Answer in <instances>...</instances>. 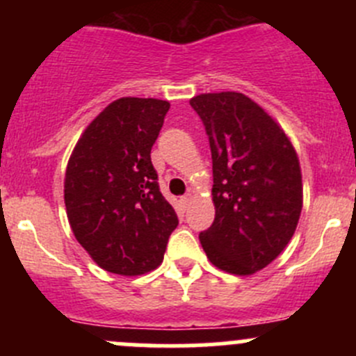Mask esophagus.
<instances>
[{"label":"esophagus","mask_w":356,"mask_h":356,"mask_svg":"<svg viewBox=\"0 0 356 356\" xmlns=\"http://www.w3.org/2000/svg\"><path fill=\"white\" fill-rule=\"evenodd\" d=\"M191 200H193V195L191 193H188V195H184L181 198V204H182V208H188L189 207V203H191Z\"/></svg>","instance_id":"1"}]
</instances>
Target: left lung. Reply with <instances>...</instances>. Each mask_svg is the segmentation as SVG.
<instances>
[{
	"mask_svg": "<svg viewBox=\"0 0 356 356\" xmlns=\"http://www.w3.org/2000/svg\"><path fill=\"white\" fill-rule=\"evenodd\" d=\"M213 163L215 220L200 234L220 270L251 275L288 246L303 207L296 152L281 125L241 92L191 98Z\"/></svg>",
	"mask_w": 356,
	"mask_h": 356,
	"instance_id": "left-lung-1",
	"label": "left lung"
}]
</instances>
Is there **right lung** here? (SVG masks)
Returning <instances> with one entry per match:
<instances>
[{"instance_id": "obj_1", "label": "right lung", "mask_w": 356, "mask_h": 356, "mask_svg": "<svg viewBox=\"0 0 356 356\" xmlns=\"http://www.w3.org/2000/svg\"><path fill=\"white\" fill-rule=\"evenodd\" d=\"M168 108L163 99H115L86 127L68 160L63 193L72 232L111 274L156 268L179 224L152 163Z\"/></svg>"}]
</instances>
